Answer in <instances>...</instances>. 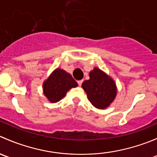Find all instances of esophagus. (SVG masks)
I'll return each mask as SVG.
<instances>
[{
    "label": "esophagus",
    "mask_w": 157,
    "mask_h": 157,
    "mask_svg": "<svg viewBox=\"0 0 157 157\" xmlns=\"http://www.w3.org/2000/svg\"><path fill=\"white\" fill-rule=\"evenodd\" d=\"M83 80H78V81H77V83H78L79 86H81L82 83H83Z\"/></svg>",
    "instance_id": "34e87169"
}]
</instances>
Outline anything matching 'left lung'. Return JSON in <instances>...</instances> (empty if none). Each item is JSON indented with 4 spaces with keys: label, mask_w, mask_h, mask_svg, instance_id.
<instances>
[{
    "label": "left lung",
    "mask_w": 157,
    "mask_h": 157,
    "mask_svg": "<svg viewBox=\"0 0 157 157\" xmlns=\"http://www.w3.org/2000/svg\"><path fill=\"white\" fill-rule=\"evenodd\" d=\"M82 87L92 105L99 109L109 106L117 94L115 81L98 67L90 71V80L83 82Z\"/></svg>",
    "instance_id": "obj_1"
}]
</instances>
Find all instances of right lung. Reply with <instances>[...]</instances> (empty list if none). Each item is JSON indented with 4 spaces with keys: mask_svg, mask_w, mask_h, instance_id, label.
I'll list each match as a JSON object with an SVG mask.
<instances>
[{
    "mask_svg": "<svg viewBox=\"0 0 157 157\" xmlns=\"http://www.w3.org/2000/svg\"><path fill=\"white\" fill-rule=\"evenodd\" d=\"M77 85L71 74L64 70L57 68L43 83V93L51 102H57L65 96L69 90Z\"/></svg>",
    "mask_w": 157,
    "mask_h": 157,
    "instance_id": "1",
    "label": "right lung"
}]
</instances>
